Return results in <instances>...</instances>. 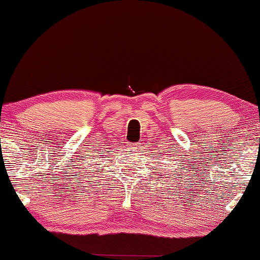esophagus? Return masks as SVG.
I'll list each match as a JSON object with an SVG mask.
<instances>
[{
    "instance_id": "1",
    "label": "esophagus",
    "mask_w": 260,
    "mask_h": 260,
    "mask_svg": "<svg viewBox=\"0 0 260 260\" xmlns=\"http://www.w3.org/2000/svg\"><path fill=\"white\" fill-rule=\"evenodd\" d=\"M132 146H134V148H138V146H137V144H132Z\"/></svg>"
}]
</instances>
